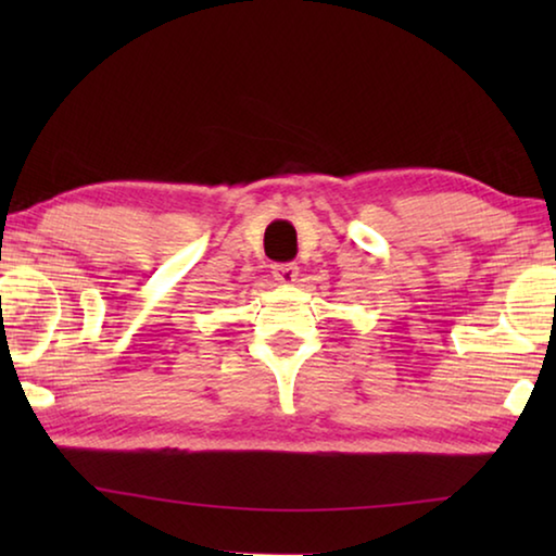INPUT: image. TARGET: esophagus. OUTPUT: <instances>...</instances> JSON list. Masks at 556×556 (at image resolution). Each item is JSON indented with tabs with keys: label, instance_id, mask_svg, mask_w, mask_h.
Returning <instances> with one entry per match:
<instances>
[{
	"label": "esophagus",
	"instance_id": "34e87169",
	"mask_svg": "<svg viewBox=\"0 0 556 556\" xmlns=\"http://www.w3.org/2000/svg\"><path fill=\"white\" fill-rule=\"evenodd\" d=\"M271 277H275L279 285H294L299 277V267L296 265H275L271 267Z\"/></svg>",
	"mask_w": 556,
	"mask_h": 556
}]
</instances>
